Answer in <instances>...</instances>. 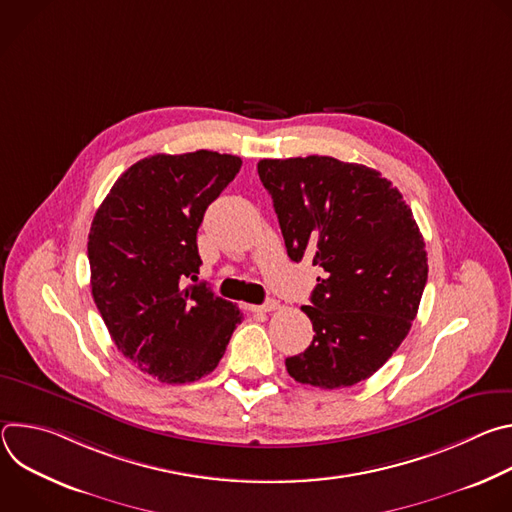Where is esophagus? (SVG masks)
Masks as SVG:
<instances>
[{
  "label": "esophagus",
  "mask_w": 512,
  "mask_h": 512,
  "mask_svg": "<svg viewBox=\"0 0 512 512\" xmlns=\"http://www.w3.org/2000/svg\"><path fill=\"white\" fill-rule=\"evenodd\" d=\"M277 308H279V302L267 300V302L261 304V306H251V312H263V314H267V312H275Z\"/></svg>",
  "instance_id": "esophagus-1"
}]
</instances>
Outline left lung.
Returning <instances> with one entry per match:
<instances>
[{
    "instance_id": "obj_1",
    "label": "left lung",
    "mask_w": 512,
    "mask_h": 512,
    "mask_svg": "<svg viewBox=\"0 0 512 512\" xmlns=\"http://www.w3.org/2000/svg\"><path fill=\"white\" fill-rule=\"evenodd\" d=\"M291 261L324 269L302 310L312 344L285 358L298 383L340 389L375 375L409 334L427 281L411 208L377 170L330 156L261 160Z\"/></svg>"
}]
</instances>
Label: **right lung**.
Listing matches in <instances>:
<instances>
[{"label":"right lung","mask_w":512,"mask_h":512,"mask_svg":"<svg viewBox=\"0 0 512 512\" xmlns=\"http://www.w3.org/2000/svg\"><path fill=\"white\" fill-rule=\"evenodd\" d=\"M241 158L198 150L143 158L125 170L89 233L93 300L125 358L160 383H192L216 369L241 310L196 281L204 212Z\"/></svg>","instance_id":"obj_1"}]
</instances>
